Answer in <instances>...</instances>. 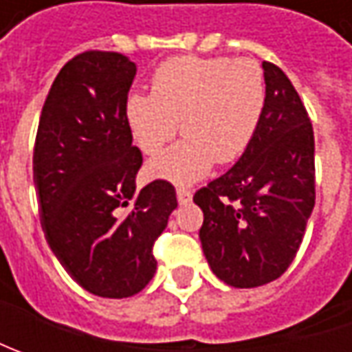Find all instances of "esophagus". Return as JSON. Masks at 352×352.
Returning <instances> with one entry per match:
<instances>
[{"label":"esophagus","instance_id":"1","mask_svg":"<svg viewBox=\"0 0 352 352\" xmlns=\"http://www.w3.org/2000/svg\"><path fill=\"white\" fill-rule=\"evenodd\" d=\"M176 196H178V204L184 206V204H188V201L192 199V192H190L188 188H178V190H176Z\"/></svg>","mask_w":352,"mask_h":352}]
</instances>
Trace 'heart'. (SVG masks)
<instances>
[{
  "label": "heart",
  "instance_id": "b5f03b06",
  "mask_svg": "<svg viewBox=\"0 0 352 352\" xmlns=\"http://www.w3.org/2000/svg\"><path fill=\"white\" fill-rule=\"evenodd\" d=\"M266 109V82L250 58L180 56L156 68L151 96L125 103L129 133L144 155H158L176 133L186 135L148 164L153 178L190 184L215 160L231 164L249 151Z\"/></svg>",
  "mask_w": 352,
  "mask_h": 352
}]
</instances>
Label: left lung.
<instances>
[{"label":"left lung","instance_id":"8db88e82","mask_svg":"<svg viewBox=\"0 0 352 352\" xmlns=\"http://www.w3.org/2000/svg\"><path fill=\"white\" fill-rule=\"evenodd\" d=\"M266 109L249 151L194 201L213 274L233 288L280 278L302 245L316 206V142L304 103L276 64L263 62Z\"/></svg>","mask_w":352,"mask_h":352}]
</instances>
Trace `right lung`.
Returning a JSON list of instances; mask_svg holds the SVG:
<instances>
[{"label": "right lung", "mask_w": 352, "mask_h": 352, "mask_svg": "<svg viewBox=\"0 0 352 352\" xmlns=\"http://www.w3.org/2000/svg\"><path fill=\"white\" fill-rule=\"evenodd\" d=\"M135 74V62L119 52L74 56L52 82L34 141L48 247L84 290L102 298L135 296L153 280L155 241L178 206L166 180L135 194L142 155L125 121Z\"/></svg>", "instance_id": "obj_1"}]
</instances>
